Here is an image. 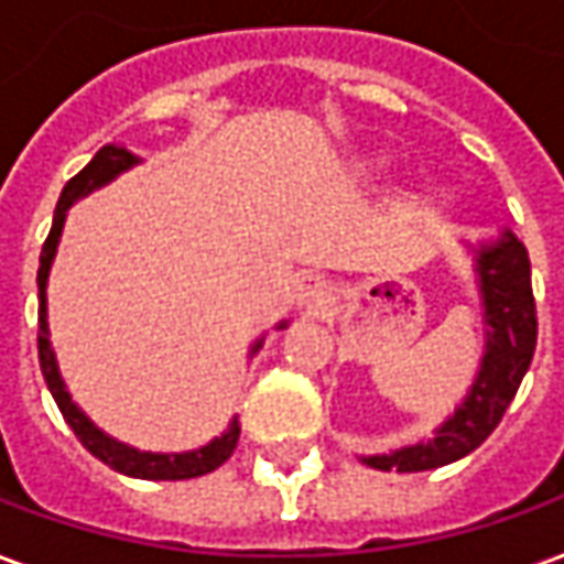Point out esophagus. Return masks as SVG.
<instances>
[{"mask_svg": "<svg viewBox=\"0 0 564 564\" xmlns=\"http://www.w3.org/2000/svg\"><path fill=\"white\" fill-rule=\"evenodd\" d=\"M330 300H334V293H330V283L324 281V278L308 274V278H302L300 286H296V302H300L305 312H312V315L324 312V308L330 305Z\"/></svg>", "mask_w": 564, "mask_h": 564, "instance_id": "obj_1", "label": "esophagus"}]
</instances>
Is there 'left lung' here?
I'll return each instance as SVG.
<instances>
[{"label": "left lung", "mask_w": 564, "mask_h": 564, "mask_svg": "<svg viewBox=\"0 0 564 564\" xmlns=\"http://www.w3.org/2000/svg\"><path fill=\"white\" fill-rule=\"evenodd\" d=\"M477 283L484 296L487 352L468 397L437 427L434 440L402 446L390 456L361 458L378 471H431L475 453L496 431L531 368L536 346V302L531 259L524 243L506 230L496 243L477 249Z\"/></svg>", "instance_id": "left-lung-1"}]
</instances>
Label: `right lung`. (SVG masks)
I'll use <instances>...</instances> for the list:
<instances>
[{
    "label": "right lung",
    "instance_id": "1",
    "mask_svg": "<svg viewBox=\"0 0 564 564\" xmlns=\"http://www.w3.org/2000/svg\"><path fill=\"white\" fill-rule=\"evenodd\" d=\"M130 165H137V155L127 152L124 147H115L108 143L102 147L93 162H89L80 174H74L62 196H58V205H55V218H52V230L43 243V256H40V271H36V286H40V337H36V346H40V368H43V378H46V387H50L55 405L62 409V417L68 421V427L77 434V440L87 446L93 456L99 462H106L108 468L121 471L127 477H143V480H189V477L208 475L215 468H221L224 462L230 458L237 440H240V424L234 421L227 427V434L215 437L208 446H199L193 453H140L133 446H124L118 440H111L108 434H102L93 421H89L74 402H70V393L65 390V380L58 375V365H55V352H52L50 343V324H46V281H50V268L52 259H55V249H58V240H62V227H65V215L68 208L80 196L93 193L96 186L108 184L111 177H118L121 171H127ZM281 327H286L283 321ZM262 343H256L259 349ZM252 349V352H256Z\"/></svg>",
    "mask_w": 564,
    "mask_h": 564
}]
</instances>
